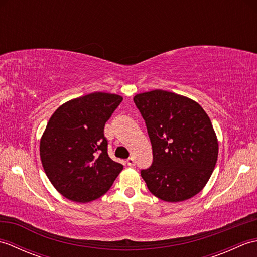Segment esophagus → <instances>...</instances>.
I'll return each mask as SVG.
<instances>
[{"instance_id":"esophagus-1","label":"esophagus","mask_w":257,"mask_h":257,"mask_svg":"<svg viewBox=\"0 0 257 257\" xmlns=\"http://www.w3.org/2000/svg\"><path fill=\"white\" fill-rule=\"evenodd\" d=\"M127 163H128V166H130V167H134V166L136 165L134 157H129L128 159H127Z\"/></svg>"}]
</instances>
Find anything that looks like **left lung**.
<instances>
[{
    "mask_svg": "<svg viewBox=\"0 0 257 257\" xmlns=\"http://www.w3.org/2000/svg\"><path fill=\"white\" fill-rule=\"evenodd\" d=\"M152 146V163L141 170L150 192L180 202L204 188L214 170L219 144L211 120L198 102L156 89L136 95Z\"/></svg>",
    "mask_w": 257,
    "mask_h": 257,
    "instance_id": "1",
    "label": "left lung"
}]
</instances>
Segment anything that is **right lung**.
I'll list each match as a JSON object with an SVG mask.
<instances>
[{
    "label": "right lung",
    "mask_w": 257,
    "mask_h": 257,
    "mask_svg": "<svg viewBox=\"0 0 257 257\" xmlns=\"http://www.w3.org/2000/svg\"><path fill=\"white\" fill-rule=\"evenodd\" d=\"M122 97L92 92L65 102L42 136L40 154L47 178L70 201L87 203L105 194L123 166L108 156L105 124Z\"/></svg>",
    "instance_id": "add662e5"
}]
</instances>
